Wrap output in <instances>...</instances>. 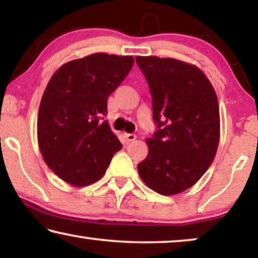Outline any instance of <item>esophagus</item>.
<instances>
[{"mask_svg": "<svg viewBox=\"0 0 258 258\" xmlns=\"http://www.w3.org/2000/svg\"><path fill=\"white\" fill-rule=\"evenodd\" d=\"M124 139L126 143H130L136 140V135H134V134H124Z\"/></svg>", "mask_w": 258, "mask_h": 258, "instance_id": "1", "label": "esophagus"}]
</instances>
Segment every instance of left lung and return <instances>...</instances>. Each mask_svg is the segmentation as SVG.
Segmentation results:
<instances>
[{
  "label": "left lung",
  "instance_id": "left-lung-1",
  "mask_svg": "<svg viewBox=\"0 0 258 258\" xmlns=\"http://www.w3.org/2000/svg\"><path fill=\"white\" fill-rule=\"evenodd\" d=\"M151 94L158 130L137 164L142 181L161 195L191 188L210 167L220 143L217 95L199 67L176 58L136 56Z\"/></svg>",
  "mask_w": 258,
  "mask_h": 258
}]
</instances>
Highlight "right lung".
Listing matches in <instances>:
<instances>
[{"label":"right lung","instance_id":"1","mask_svg":"<svg viewBox=\"0 0 258 258\" xmlns=\"http://www.w3.org/2000/svg\"><path fill=\"white\" fill-rule=\"evenodd\" d=\"M133 66V56L95 52L64 63L49 80L38 109L37 141L44 162L64 182L93 184L122 149L102 118L108 96Z\"/></svg>","mask_w":258,"mask_h":258}]
</instances>
